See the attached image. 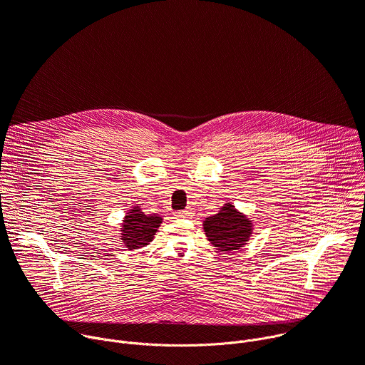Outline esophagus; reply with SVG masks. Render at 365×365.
I'll list each match as a JSON object with an SVG mask.
<instances>
[{"instance_id":"esophagus-1","label":"esophagus","mask_w":365,"mask_h":365,"mask_svg":"<svg viewBox=\"0 0 365 365\" xmlns=\"http://www.w3.org/2000/svg\"><path fill=\"white\" fill-rule=\"evenodd\" d=\"M175 217L179 220H185V218H190L192 217V211L190 210H185V211H178L175 212Z\"/></svg>"}]
</instances>
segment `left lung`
Wrapping results in <instances>:
<instances>
[{
  "label": "left lung",
  "instance_id": "left-lung-1",
  "mask_svg": "<svg viewBox=\"0 0 365 365\" xmlns=\"http://www.w3.org/2000/svg\"><path fill=\"white\" fill-rule=\"evenodd\" d=\"M203 231L217 250L231 252L247 244L252 234V222L227 202L218 214L205 218Z\"/></svg>",
  "mask_w": 365,
  "mask_h": 365
}]
</instances>
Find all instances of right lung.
<instances>
[{"label":"right lung","instance_id":"right-lung-1","mask_svg":"<svg viewBox=\"0 0 365 365\" xmlns=\"http://www.w3.org/2000/svg\"><path fill=\"white\" fill-rule=\"evenodd\" d=\"M162 222L163 218L160 215H145L140 206H133L121 224V240L124 247L128 250H137L148 245Z\"/></svg>","mask_w":365,"mask_h":365}]
</instances>
